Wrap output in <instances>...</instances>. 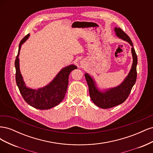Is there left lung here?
Wrapping results in <instances>:
<instances>
[{
    "label": "left lung",
    "instance_id": "8db88e82",
    "mask_svg": "<svg viewBox=\"0 0 153 153\" xmlns=\"http://www.w3.org/2000/svg\"><path fill=\"white\" fill-rule=\"evenodd\" d=\"M114 31L119 38L126 41L131 46L133 63L131 68L127 76L119 85L102 91L98 87L94 78L88 73H85V77L89 87V95L91 100L98 107L105 109L114 107L124 102V101L130 94L133 86L135 84L137 75V56L135 50L133 48L131 40L120 28L115 27Z\"/></svg>",
    "mask_w": 153,
    "mask_h": 153
}]
</instances>
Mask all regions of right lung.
Returning a JSON list of instances; mask_svg holds the SVG:
<instances>
[{
	"label": "right lung",
	"instance_id": "1",
	"mask_svg": "<svg viewBox=\"0 0 153 153\" xmlns=\"http://www.w3.org/2000/svg\"><path fill=\"white\" fill-rule=\"evenodd\" d=\"M27 34L22 39L18 47L15 65L16 82L23 98L30 106L39 110H48L58 105L64 100L68 85L69 75L71 71L77 68L74 64L63 68L49 84L37 89L26 86L20 69L19 55L22 45L29 38Z\"/></svg>",
	"mask_w": 153,
	"mask_h": 153
}]
</instances>
